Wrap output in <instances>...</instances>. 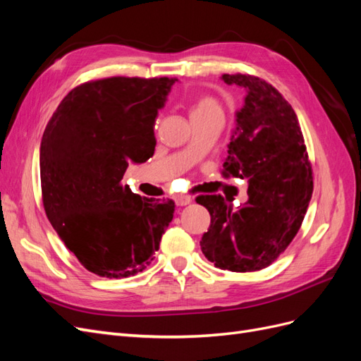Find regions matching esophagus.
Listing matches in <instances>:
<instances>
[{
	"label": "esophagus",
	"mask_w": 361,
	"mask_h": 361,
	"mask_svg": "<svg viewBox=\"0 0 361 361\" xmlns=\"http://www.w3.org/2000/svg\"><path fill=\"white\" fill-rule=\"evenodd\" d=\"M191 195H183V194H179L174 197V202H176L178 206H185V204H190L191 203Z\"/></svg>",
	"instance_id": "obj_1"
}]
</instances>
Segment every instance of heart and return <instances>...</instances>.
I'll return each instance as SVG.
<instances>
[{"mask_svg": "<svg viewBox=\"0 0 361 361\" xmlns=\"http://www.w3.org/2000/svg\"><path fill=\"white\" fill-rule=\"evenodd\" d=\"M214 110H220V105H218V101L212 96H200L197 101L192 105V111L191 114H197V113H207V111H214Z\"/></svg>", "mask_w": 361, "mask_h": 361, "instance_id": "b5f03b06", "label": "heart"}]
</instances>
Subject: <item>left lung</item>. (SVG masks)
<instances>
[{"label":"left lung","mask_w":361,"mask_h":361,"mask_svg":"<svg viewBox=\"0 0 361 361\" xmlns=\"http://www.w3.org/2000/svg\"><path fill=\"white\" fill-rule=\"evenodd\" d=\"M245 101L223 164V178L248 180V200L233 209L221 194L195 202L211 214L200 247L216 268L251 272L269 267L298 233L313 192V171L298 117L283 94L255 75H223Z\"/></svg>","instance_id":"1"}]
</instances>
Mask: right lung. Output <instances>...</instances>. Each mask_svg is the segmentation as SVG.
Instances as JSON below:
<instances>
[{"label":"right lung","instance_id":"obj_1","mask_svg":"<svg viewBox=\"0 0 361 361\" xmlns=\"http://www.w3.org/2000/svg\"><path fill=\"white\" fill-rule=\"evenodd\" d=\"M174 81H87L64 96L43 133L47 216L80 264L99 277L123 279L146 269L173 220V200L141 199L122 179L130 161L154 155L155 118Z\"/></svg>","mask_w":361,"mask_h":361}]
</instances>
